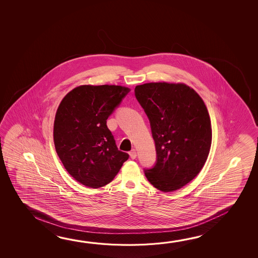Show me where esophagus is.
Returning <instances> with one entry per match:
<instances>
[{
  "instance_id": "1",
  "label": "esophagus",
  "mask_w": 258,
  "mask_h": 258,
  "mask_svg": "<svg viewBox=\"0 0 258 258\" xmlns=\"http://www.w3.org/2000/svg\"><path fill=\"white\" fill-rule=\"evenodd\" d=\"M130 156H131V158L132 159H135L136 157H137V151H136L135 149H132L131 152H130Z\"/></svg>"
}]
</instances>
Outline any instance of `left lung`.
I'll return each mask as SVG.
<instances>
[{
    "label": "left lung",
    "mask_w": 258,
    "mask_h": 258,
    "mask_svg": "<svg viewBox=\"0 0 258 258\" xmlns=\"http://www.w3.org/2000/svg\"><path fill=\"white\" fill-rule=\"evenodd\" d=\"M135 95L150 121L157 155L156 165L145 170V175L164 192L179 190L198 175L207 160L212 139L207 107L182 83L137 85Z\"/></svg>",
    "instance_id": "left-lung-1"
}]
</instances>
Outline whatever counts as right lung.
<instances>
[{"label":"right lung","instance_id":"obj_1","mask_svg":"<svg viewBox=\"0 0 258 258\" xmlns=\"http://www.w3.org/2000/svg\"><path fill=\"white\" fill-rule=\"evenodd\" d=\"M130 92L120 85H80L60 102L53 131L55 151L83 185L96 189L110 183L127 160L106 120Z\"/></svg>","mask_w":258,"mask_h":258}]
</instances>
